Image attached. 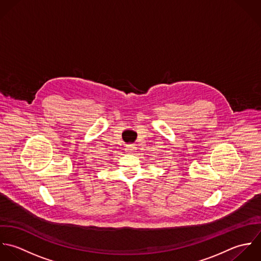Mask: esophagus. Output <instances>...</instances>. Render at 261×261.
Masks as SVG:
<instances>
[{
	"label": "esophagus",
	"mask_w": 261,
	"mask_h": 261,
	"mask_svg": "<svg viewBox=\"0 0 261 261\" xmlns=\"http://www.w3.org/2000/svg\"><path fill=\"white\" fill-rule=\"evenodd\" d=\"M128 150H129V151H134V150H136V146H135L134 144L128 145Z\"/></svg>",
	"instance_id": "34e87169"
}]
</instances>
